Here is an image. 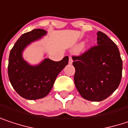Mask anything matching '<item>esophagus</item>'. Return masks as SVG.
Masks as SVG:
<instances>
[{"mask_svg": "<svg viewBox=\"0 0 128 128\" xmlns=\"http://www.w3.org/2000/svg\"><path fill=\"white\" fill-rule=\"evenodd\" d=\"M72 62H73V61H72V58L71 56H70V57H69V64H72Z\"/></svg>", "mask_w": 128, "mask_h": 128, "instance_id": "1", "label": "esophagus"}]
</instances>
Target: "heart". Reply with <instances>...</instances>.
I'll list each match as a JSON object with an SVG mask.
<instances>
[{
  "instance_id": "b5f03b06",
  "label": "heart",
  "mask_w": 128,
  "mask_h": 128,
  "mask_svg": "<svg viewBox=\"0 0 128 128\" xmlns=\"http://www.w3.org/2000/svg\"><path fill=\"white\" fill-rule=\"evenodd\" d=\"M89 48V46L88 44H80L78 45H77L76 48L73 49V51L74 52H78L79 50H85Z\"/></svg>"
}]
</instances>
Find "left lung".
I'll return each instance as SVG.
<instances>
[{"label":"left lung","instance_id":"8db88e82","mask_svg":"<svg viewBox=\"0 0 128 128\" xmlns=\"http://www.w3.org/2000/svg\"><path fill=\"white\" fill-rule=\"evenodd\" d=\"M98 44L80 56H72L76 68L74 82L83 98L99 102L118 88L122 61L116 44L104 33L98 31Z\"/></svg>","mask_w":128,"mask_h":128}]
</instances>
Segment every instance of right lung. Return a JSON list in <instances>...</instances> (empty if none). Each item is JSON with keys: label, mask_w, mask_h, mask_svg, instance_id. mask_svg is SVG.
<instances>
[{"label": "right lung", "mask_w": 128, "mask_h": 128, "mask_svg": "<svg viewBox=\"0 0 128 128\" xmlns=\"http://www.w3.org/2000/svg\"><path fill=\"white\" fill-rule=\"evenodd\" d=\"M46 34L47 31L40 28L27 32L18 39L10 51L8 65L10 83L19 95L27 100L46 97L52 89L58 75L68 64V56L60 62L44 58L36 65H31L23 58L24 50Z\"/></svg>", "instance_id": "add662e5"}]
</instances>
